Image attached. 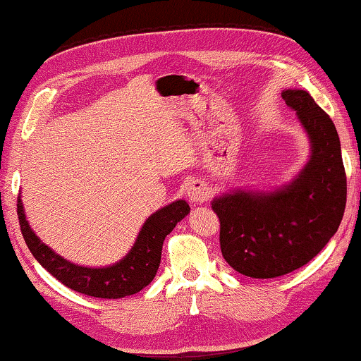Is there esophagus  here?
<instances>
[{
	"label": "esophagus",
	"instance_id": "obj_1",
	"mask_svg": "<svg viewBox=\"0 0 361 361\" xmlns=\"http://www.w3.org/2000/svg\"><path fill=\"white\" fill-rule=\"evenodd\" d=\"M188 197H190L191 202L195 204H202L209 199V188L204 181L195 180L188 185Z\"/></svg>",
	"mask_w": 361,
	"mask_h": 361
}]
</instances>
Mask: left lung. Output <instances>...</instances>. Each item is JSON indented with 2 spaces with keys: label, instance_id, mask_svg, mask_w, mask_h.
I'll return each mask as SVG.
<instances>
[{
  "label": "left lung",
  "instance_id": "8db88e82",
  "mask_svg": "<svg viewBox=\"0 0 361 361\" xmlns=\"http://www.w3.org/2000/svg\"><path fill=\"white\" fill-rule=\"evenodd\" d=\"M282 99L310 139L308 162L277 190H232L211 202L224 259L252 279L281 277L308 264L337 232L347 202L334 123L306 90L285 89Z\"/></svg>",
  "mask_w": 361,
  "mask_h": 361
}]
</instances>
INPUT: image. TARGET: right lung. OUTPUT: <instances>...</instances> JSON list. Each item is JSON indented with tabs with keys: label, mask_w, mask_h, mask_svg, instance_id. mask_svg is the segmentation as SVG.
Listing matches in <instances>:
<instances>
[{
	"label": "right lung",
	"mask_w": 361,
	"mask_h": 361,
	"mask_svg": "<svg viewBox=\"0 0 361 361\" xmlns=\"http://www.w3.org/2000/svg\"><path fill=\"white\" fill-rule=\"evenodd\" d=\"M188 214H190V206L183 199L159 209L144 222L136 241L125 257L110 266L89 267L64 259L50 246L43 243L27 222L23 199L20 196L18 199L20 232L35 259L53 277L66 285L68 288H73L74 292L109 300L125 298L128 295L141 292L154 281L160 266L165 236Z\"/></svg>",
	"instance_id": "1"
}]
</instances>
